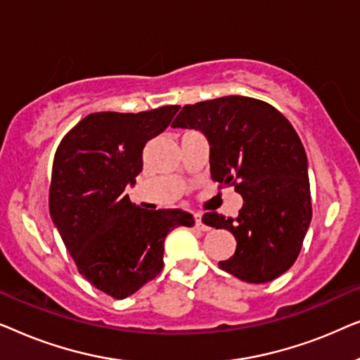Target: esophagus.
Returning a JSON list of instances; mask_svg holds the SVG:
<instances>
[{"instance_id":"obj_1","label":"esophagus","mask_w":360,"mask_h":360,"mask_svg":"<svg viewBox=\"0 0 360 360\" xmlns=\"http://www.w3.org/2000/svg\"><path fill=\"white\" fill-rule=\"evenodd\" d=\"M193 218H195V228H196V229H200V231H210L208 226H206V224L203 223V219H201V214L195 213Z\"/></svg>"}]
</instances>
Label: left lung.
Wrapping results in <instances>:
<instances>
[{
  "instance_id": "left-lung-1",
  "label": "left lung",
  "mask_w": 360,
  "mask_h": 360,
  "mask_svg": "<svg viewBox=\"0 0 360 360\" xmlns=\"http://www.w3.org/2000/svg\"><path fill=\"white\" fill-rule=\"evenodd\" d=\"M172 127L203 132L211 180L243 195L236 218L216 211L203 216L205 224L228 229L238 240L219 267L249 283L287 272L313 216L307 154L290 121L269 103L233 95L185 105Z\"/></svg>"
}]
</instances>
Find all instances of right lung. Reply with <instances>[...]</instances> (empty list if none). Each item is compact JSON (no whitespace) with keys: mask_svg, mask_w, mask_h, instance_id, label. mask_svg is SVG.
Listing matches in <instances>:
<instances>
[{"mask_svg":"<svg viewBox=\"0 0 360 360\" xmlns=\"http://www.w3.org/2000/svg\"><path fill=\"white\" fill-rule=\"evenodd\" d=\"M180 106L93 112L63 136L53 157L49 211L83 277L116 300L136 293L164 267L167 234L193 224L181 210H142L124 193L142 170L147 141Z\"/></svg>","mask_w":360,"mask_h":360,"instance_id":"1","label":"right lung"}]
</instances>
